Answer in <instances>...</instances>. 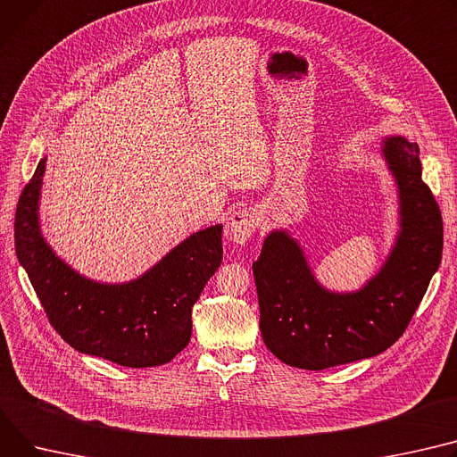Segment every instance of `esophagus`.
<instances>
[{
	"mask_svg": "<svg viewBox=\"0 0 457 457\" xmlns=\"http://www.w3.org/2000/svg\"><path fill=\"white\" fill-rule=\"evenodd\" d=\"M257 226V217L252 209L233 211L226 222V238L233 245H245Z\"/></svg>",
	"mask_w": 457,
	"mask_h": 457,
	"instance_id": "1",
	"label": "esophagus"
}]
</instances>
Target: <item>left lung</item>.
I'll list each match as a JSON object with an SVG mask.
<instances>
[{
	"instance_id": "1",
	"label": "left lung",
	"mask_w": 457,
	"mask_h": 457,
	"mask_svg": "<svg viewBox=\"0 0 457 457\" xmlns=\"http://www.w3.org/2000/svg\"><path fill=\"white\" fill-rule=\"evenodd\" d=\"M380 154L397 184L399 231L371 279L353 292L325 288L288 229L270 231L253 262L262 340L292 368L321 371L384 353L403 337L439 268L443 219L422 181L417 143L387 136Z\"/></svg>"
}]
</instances>
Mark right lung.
<instances>
[{"mask_svg": "<svg viewBox=\"0 0 457 457\" xmlns=\"http://www.w3.org/2000/svg\"><path fill=\"white\" fill-rule=\"evenodd\" d=\"M42 158L14 219L16 255L54 330L73 349L125 368L170 361L191 340V312L222 262V224L181 240L139 278L89 279L60 259L40 228Z\"/></svg>", "mask_w": 457, "mask_h": 457, "instance_id": "right-lung-1", "label": "right lung"}]
</instances>
